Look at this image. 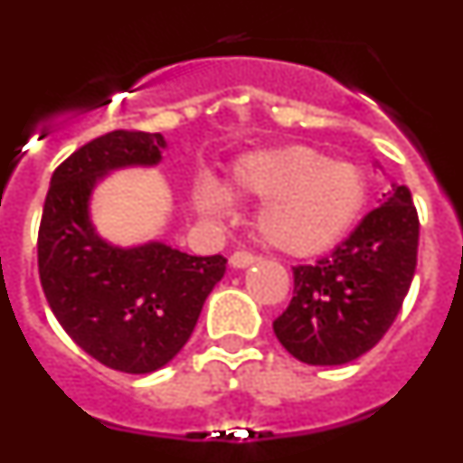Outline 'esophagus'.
Listing matches in <instances>:
<instances>
[{
	"label": "esophagus",
	"mask_w": 463,
	"mask_h": 463,
	"mask_svg": "<svg viewBox=\"0 0 463 463\" xmlns=\"http://www.w3.org/2000/svg\"><path fill=\"white\" fill-rule=\"evenodd\" d=\"M255 261H260V257L252 255V252H245V250H239V252H234V255L229 257V264H232L234 269L250 267V264H255Z\"/></svg>",
	"instance_id": "obj_1"
}]
</instances>
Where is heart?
I'll list each match as a JSON object with an SVG mask.
<instances>
[{
	"label": "heart",
	"instance_id": "1",
	"mask_svg": "<svg viewBox=\"0 0 463 463\" xmlns=\"http://www.w3.org/2000/svg\"><path fill=\"white\" fill-rule=\"evenodd\" d=\"M229 190L261 202V241L292 257L320 255L341 243L369 203V183L357 165L331 162L306 146L243 155L232 169ZM199 203L206 213H224L229 196L215 183H203Z\"/></svg>",
	"mask_w": 463,
	"mask_h": 463
}]
</instances>
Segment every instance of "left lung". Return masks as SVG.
I'll list each match as a JSON object with an SVG mask.
<instances>
[{
    "instance_id": "obj_1",
    "label": "left lung",
    "mask_w": 463,
    "mask_h": 463,
    "mask_svg": "<svg viewBox=\"0 0 463 463\" xmlns=\"http://www.w3.org/2000/svg\"><path fill=\"white\" fill-rule=\"evenodd\" d=\"M383 196L329 257L292 269L294 297L273 331L298 362H353L396 320L415 276L420 220L406 185Z\"/></svg>"
}]
</instances>
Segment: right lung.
<instances>
[{"instance_id":"right-lung-1","label":"right lung","mask_w":463,"mask_h":463,"mask_svg":"<svg viewBox=\"0 0 463 463\" xmlns=\"http://www.w3.org/2000/svg\"><path fill=\"white\" fill-rule=\"evenodd\" d=\"M162 134L116 129L57 166L39 227V278L52 315L109 369L153 373L181 353L203 301L222 280V255L194 257L150 241L101 239L90 218L94 185L110 171L162 162Z\"/></svg>"}]
</instances>
